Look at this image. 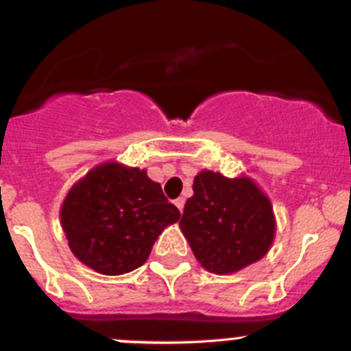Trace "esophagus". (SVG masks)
<instances>
[{
    "instance_id": "34e87169",
    "label": "esophagus",
    "mask_w": 351,
    "mask_h": 351,
    "mask_svg": "<svg viewBox=\"0 0 351 351\" xmlns=\"http://www.w3.org/2000/svg\"><path fill=\"white\" fill-rule=\"evenodd\" d=\"M173 203H176V206H178V208L181 210V212H182V210H184V198H178Z\"/></svg>"
}]
</instances>
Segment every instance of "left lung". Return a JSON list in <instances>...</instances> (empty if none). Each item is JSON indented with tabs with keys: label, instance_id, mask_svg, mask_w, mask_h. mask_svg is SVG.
Masks as SVG:
<instances>
[{
	"label": "left lung",
	"instance_id": "left-lung-1",
	"mask_svg": "<svg viewBox=\"0 0 351 351\" xmlns=\"http://www.w3.org/2000/svg\"><path fill=\"white\" fill-rule=\"evenodd\" d=\"M206 270L232 274L269 252L276 231L269 198L250 179L203 170L179 222Z\"/></svg>",
	"mask_w": 351,
	"mask_h": 351
}]
</instances>
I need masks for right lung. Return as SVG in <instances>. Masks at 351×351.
<instances>
[{
    "label": "right lung",
    "mask_w": 351,
    "mask_h": 351,
    "mask_svg": "<svg viewBox=\"0 0 351 351\" xmlns=\"http://www.w3.org/2000/svg\"><path fill=\"white\" fill-rule=\"evenodd\" d=\"M60 217L73 255L96 272L120 276L146 262L181 213L145 170L110 162L70 189Z\"/></svg>",
    "instance_id": "obj_1"
}]
</instances>
